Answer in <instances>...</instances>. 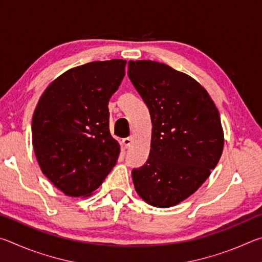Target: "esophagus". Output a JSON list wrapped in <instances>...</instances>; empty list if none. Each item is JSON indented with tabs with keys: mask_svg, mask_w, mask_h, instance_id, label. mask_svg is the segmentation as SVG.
<instances>
[{
	"mask_svg": "<svg viewBox=\"0 0 262 262\" xmlns=\"http://www.w3.org/2000/svg\"><path fill=\"white\" fill-rule=\"evenodd\" d=\"M132 142H133V136H129V137H126V139L122 140V144L125 145V148H129Z\"/></svg>",
	"mask_w": 262,
	"mask_h": 262,
	"instance_id": "obj_1",
	"label": "esophagus"
}]
</instances>
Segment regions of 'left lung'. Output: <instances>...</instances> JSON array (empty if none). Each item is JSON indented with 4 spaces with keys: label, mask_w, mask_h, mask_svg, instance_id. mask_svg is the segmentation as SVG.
Wrapping results in <instances>:
<instances>
[{
    "label": "left lung",
    "mask_w": 262,
    "mask_h": 262,
    "mask_svg": "<svg viewBox=\"0 0 262 262\" xmlns=\"http://www.w3.org/2000/svg\"><path fill=\"white\" fill-rule=\"evenodd\" d=\"M128 77L152 123L148 161L132 171L135 190L154 207H173L196 192L220 161L219 110L200 83L165 63L129 61Z\"/></svg>",
    "instance_id": "1"
}]
</instances>
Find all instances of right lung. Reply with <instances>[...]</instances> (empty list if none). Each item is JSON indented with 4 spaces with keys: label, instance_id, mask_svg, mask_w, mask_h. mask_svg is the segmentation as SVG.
I'll return each instance as SVG.
<instances>
[{
    "label": "right lung",
    "instance_id": "obj_1",
    "mask_svg": "<svg viewBox=\"0 0 262 262\" xmlns=\"http://www.w3.org/2000/svg\"><path fill=\"white\" fill-rule=\"evenodd\" d=\"M125 60L67 70L43 91L32 118V144L42 173L69 196H90L114 167L120 145L110 133L108 101Z\"/></svg>",
    "mask_w": 262,
    "mask_h": 262
}]
</instances>
